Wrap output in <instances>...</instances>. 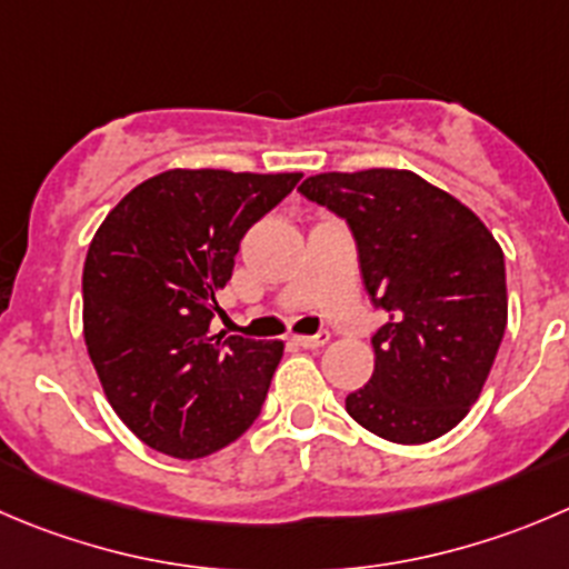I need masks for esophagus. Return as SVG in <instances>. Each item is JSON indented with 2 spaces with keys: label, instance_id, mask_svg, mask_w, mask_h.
<instances>
[{
  "label": "esophagus",
  "instance_id": "esophagus-1",
  "mask_svg": "<svg viewBox=\"0 0 569 569\" xmlns=\"http://www.w3.org/2000/svg\"><path fill=\"white\" fill-rule=\"evenodd\" d=\"M295 341L297 347H306V350H313V347H325L330 341V333L328 330H319L317 336H295Z\"/></svg>",
  "mask_w": 569,
  "mask_h": 569
}]
</instances>
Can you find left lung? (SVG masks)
Masks as SVG:
<instances>
[{
  "label": "left lung",
  "instance_id": "left-lung-1",
  "mask_svg": "<svg viewBox=\"0 0 569 569\" xmlns=\"http://www.w3.org/2000/svg\"><path fill=\"white\" fill-rule=\"evenodd\" d=\"M297 191L350 224L363 286L389 313L372 336V378L347 395V413L397 445L453 431L487 383L509 319L495 236L408 169L325 172Z\"/></svg>",
  "mask_w": 569,
  "mask_h": 569
}]
</instances>
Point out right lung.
Returning <instances> with one entry per match:
<instances>
[{
  "instance_id": "add662e5",
  "label": "right lung",
  "mask_w": 569,
  "mask_h": 569,
  "mask_svg": "<svg viewBox=\"0 0 569 569\" xmlns=\"http://www.w3.org/2000/svg\"><path fill=\"white\" fill-rule=\"evenodd\" d=\"M300 172L169 169L104 217L82 267V336L104 397L174 459L228 448L261 413L283 341L213 333L247 230Z\"/></svg>"
}]
</instances>
